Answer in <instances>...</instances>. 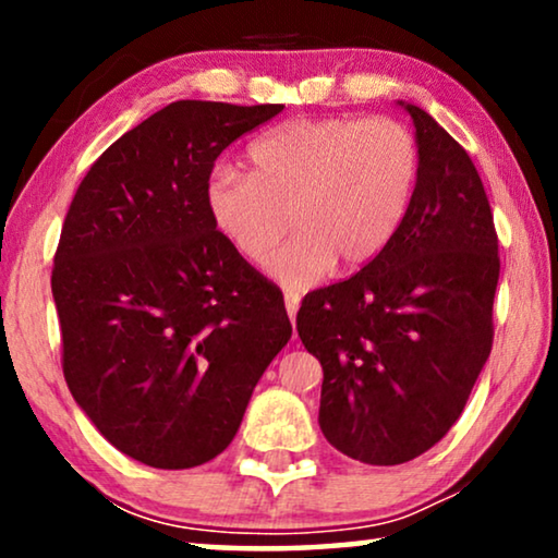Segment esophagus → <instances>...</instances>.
I'll use <instances>...</instances> for the list:
<instances>
[{
	"label": "esophagus",
	"mask_w": 558,
	"mask_h": 558,
	"mask_svg": "<svg viewBox=\"0 0 558 558\" xmlns=\"http://www.w3.org/2000/svg\"><path fill=\"white\" fill-rule=\"evenodd\" d=\"M284 307H287V315H289V319H292V325H294V319H296V310H300V294L287 292V294H284Z\"/></svg>",
	"instance_id": "obj_1"
}]
</instances>
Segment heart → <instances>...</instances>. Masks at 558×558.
I'll use <instances>...</instances> for the list:
<instances>
[{
    "instance_id": "b5f03b06",
    "label": "heart",
    "mask_w": 558,
    "mask_h": 558,
    "mask_svg": "<svg viewBox=\"0 0 558 558\" xmlns=\"http://www.w3.org/2000/svg\"><path fill=\"white\" fill-rule=\"evenodd\" d=\"M248 162L251 172L220 167L210 178V220L251 264H264L292 223L296 233L269 266L289 289L312 287L335 262H376L422 178V147L391 117L292 119L251 144Z\"/></svg>"
}]
</instances>
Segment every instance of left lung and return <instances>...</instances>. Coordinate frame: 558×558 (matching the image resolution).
<instances>
[{"mask_svg":"<svg viewBox=\"0 0 558 558\" xmlns=\"http://www.w3.org/2000/svg\"><path fill=\"white\" fill-rule=\"evenodd\" d=\"M409 216L376 262L315 289L296 332L323 365L319 429L365 464H401L460 418L493 348L498 233L468 151L418 106Z\"/></svg>","mask_w":558,"mask_h":558,"instance_id":"1","label":"left lung"}]
</instances>
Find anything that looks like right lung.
Returning <instances> with one entry per match:
<instances>
[{
    "mask_svg": "<svg viewBox=\"0 0 558 558\" xmlns=\"http://www.w3.org/2000/svg\"><path fill=\"white\" fill-rule=\"evenodd\" d=\"M281 104L174 101L90 165L52 266L73 399L119 452L187 470L231 445L292 323L279 287L213 226L228 144Z\"/></svg>",
    "mask_w": 558,
    "mask_h": 558,
    "instance_id": "1",
    "label": "right lung"
}]
</instances>
